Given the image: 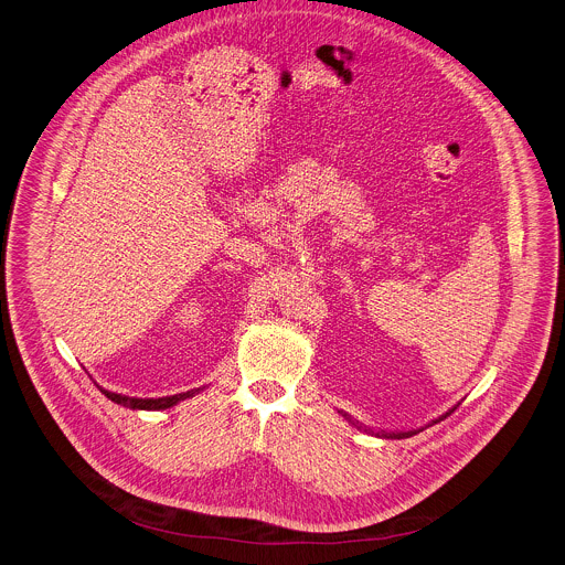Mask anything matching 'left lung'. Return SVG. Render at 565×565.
Here are the masks:
<instances>
[{
  "instance_id": "obj_1",
  "label": "left lung",
  "mask_w": 565,
  "mask_h": 565,
  "mask_svg": "<svg viewBox=\"0 0 565 565\" xmlns=\"http://www.w3.org/2000/svg\"><path fill=\"white\" fill-rule=\"evenodd\" d=\"M449 413H454V408H451ZM449 413H445L443 417H447ZM344 417H347V415H344ZM443 417H440V419H443ZM354 426H356V424H354ZM356 428L361 430V426H356ZM365 433H367V430H365ZM417 433H419V430H408V433H379V436H385V438H408V436L417 435Z\"/></svg>"
}]
</instances>
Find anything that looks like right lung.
Segmentation results:
<instances>
[{"instance_id":"1","label":"right lung","mask_w":565,"mask_h":565,"mask_svg":"<svg viewBox=\"0 0 565 565\" xmlns=\"http://www.w3.org/2000/svg\"><path fill=\"white\" fill-rule=\"evenodd\" d=\"M111 402L120 404V406H127L132 411H166L170 406L178 404L180 399H186L191 397L193 393H198L200 390L186 391V393H175V395H166V397H129V395H120V393H111V391L100 390Z\"/></svg>"}]
</instances>
